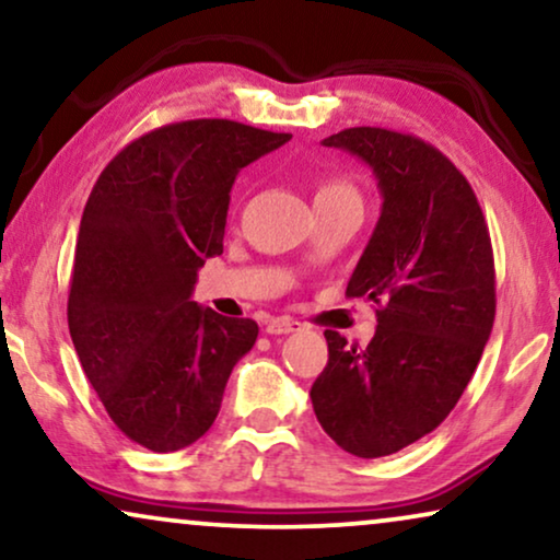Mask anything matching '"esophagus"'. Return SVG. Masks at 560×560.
<instances>
[{"label":"esophagus","instance_id":"1","mask_svg":"<svg viewBox=\"0 0 560 560\" xmlns=\"http://www.w3.org/2000/svg\"><path fill=\"white\" fill-rule=\"evenodd\" d=\"M301 328H303L301 320H293V318H272L270 324L265 326V331L272 334V336H280V334H295V331H301Z\"/></svg>","mask_w":560,"mask_h":560}]
</instances>
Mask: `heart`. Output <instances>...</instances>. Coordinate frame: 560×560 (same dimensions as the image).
Returning a JSON list of instances; mask_svg holds the SVG:
<instances>
[{
    "mask_svg": "<svg viewBox=\"0 0 560 560\" xmlns=\"http://www.w3.org/2000/svg\"><path fill=\"white\" fill-rule=\"evenodd\" d=\"M343 194H354V188L343 180H324L316 188V198H331V196H343Z\"/></svg>",
    "mask_w": 560,
    "mask_h": 560,
    "instance_id": "1",
    "label": "heart"
}]
</instances>
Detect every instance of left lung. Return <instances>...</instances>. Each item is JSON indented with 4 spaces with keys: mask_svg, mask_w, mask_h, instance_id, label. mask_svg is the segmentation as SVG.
<instances>
[{
    "mask_svg": "<svg viewBox=\"0 0 560 560\" xmlns=\"http://www.w3.org/2000/svg\"><path fill=\"white\" fill-rule=\"evenodd\" d=\"M324 144L377 178L382 213L347 285L377 303V334L359 349L326 331L311 400L343 451L380 458L439 428L469 385L494 324L492 242L469 180L433 144L382 127Z\"/></svg>",
    "mask_w": 560,
    "mask_h": 560,
    "instance_id": "8db88e82",
    "label": "left lung"
}]
</instances>
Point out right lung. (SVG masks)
Segmentation results:
<instances>
[{
	"instance_id": "1",
	"label": "right lung",
	"mask_w": 560,
	"mask_h": 560,
	"mask_svg": "<svg viewBox=\"0 0 560 560\" xmlns=\"http://www.w3.org/2000/svg\"><path fill=\"white\" fill-rule=\"evenodd\" d=\"M288 140L232 119L165 125L129 142L91 190L68 328L109 418L144 448L167 454L201 439L255 347V320L190 295L206 259L224 252L236 175Z\"/></svg>"
}]
</instances>
